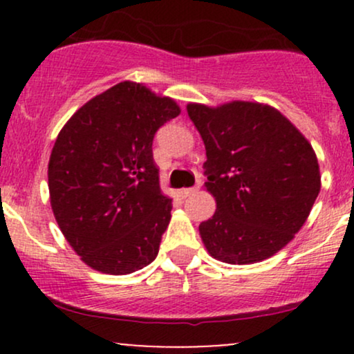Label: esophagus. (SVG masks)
<instances>
[{
    "instance_id": "1",
    "label": "esophagus",
    "mask_w": 354,
    "mask_h": 354,
    "mask_svg": "<svg viewBox=\"0 0 354 354\" xmlns=\"http://www.w3.org/2000/svg\"><path fill=\"white\" fill-rule=\"evenodd\" d=\"M198 189H200V185L193 186V188H185V189H181V194H183V196H185V198H188V196H191V194L198 193Z\"/></svg>"
}]
</instances>
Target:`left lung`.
Instances as JSON below:
<instances>
[{"label": "left lung", "instance_id": "1", "mask_svg": "<svg viewBox=\"0 0 354 354\" xmlns=\"http://www.w3.org/2000/svg\"><path fill=\"white\" fill-rule=\"evenodd\" d=\"M205 141L216 211L200 225L208 253L230 265L273 256L306 221L321 188L311 145L278 109L250 101L188 104Z\"/></svg>", "mask_w": 354, "mask_h": 354}]
</instances>
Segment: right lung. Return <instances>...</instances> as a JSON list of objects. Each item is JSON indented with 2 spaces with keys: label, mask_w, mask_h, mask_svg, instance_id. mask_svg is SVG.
Here are the masks:
<instances>
[{
  "label": "right lung",
  "mask_w": 354,
  "mask_h": 354,
  "mask_svg": "<svg viewBox=\"0 0 354 354\" xmlns=\"http://www.w3.org/2000/svg\"><path fill=\"white\" fill-rule=\"evenodd\" d=\"M180 106L123 81L70 118L48 165L51 208L61 233L93 270L135 273L156 258L171 218L160 188L153 138Z\"/></svg>",
  "instance_id": "1"
}]
</instances>
